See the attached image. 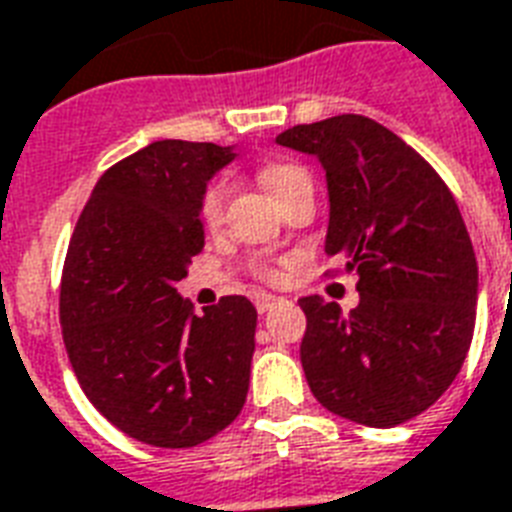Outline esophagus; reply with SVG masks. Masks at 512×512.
<instances>
[{
    "label": "esophagus",
    "instance_id": "1",
    "mask_svg": "<svg viewBox=\"0 0 512 512\" xmlns=\"http://www.w3.org/2000/svg\"><path fill=\"white\" fill-rule=\"evenodd\" d=\"M279 303H282V298H276V295H268V292H260V295H255V308L260 311V314L271 311V308L279 306Z\"/></svg>",
    "mask_w": 512,
    "mask_h": 512
}]
</instances>
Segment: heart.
<instances>
[{
  "instance_id": "b5f03b06",
  "label": "heart",
  "mask_w": 512,
  "mask_h": 512,
  "mask_svg": "<svg viewBox=\"0 0 512 512\" xmlns=\"http://www.w3.org/2000/svg\"><path fill=\"white\" fill-rule=\"evenodd\" d=\"M300 179H308V174L300 166H292V163H273V166H265L260 171V182L265 185V190L273 195V198H279V195L292 187ZM225 198H228V182L225 179H217L212 185L204 190V198H201V220L204 225L214 228L217 222L222 220V209H225ZM257 273L263 276V279H279V271H273V268H265L260 265Z\"/></svg>"
}]
</instances>
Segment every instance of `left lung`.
<instances>
[{
	"label": "left lung",
	"instance_id": "obj_1",
	"mask_svg": "<svg viewBox=\"0 0 512 512\" xmlns=\"http://www.w3.org/2000/svg\"><path fill=\"white\" fill-rule=\"evenodd\" d=\"M276 142L319 158L325 252L360 276L349 314L319 295L298 300L308 386L343 419L397 427L446 392L473 341L478 263L459 206L438 171L370 117H327Z\"/></svg>",
	"mask_w": 512,
	"mask_h": 512
}]
</instances>
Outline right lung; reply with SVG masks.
Segmentation results:
<instances>
[{
    "mask_svg": "<svg viewBox=\"0 0 512 512\" xmlns=\"http://www.w3.org/2000/svg\"><path fill=\"white\" fill-rule=\"evenodd\" d=\"M233 147L163 139L101 174L66 252L58 314L74 376L128 438L190 448L244 408L257 311L228 295L198 317L177 292L204 249L206 182Z\"/></svg>",
    "mask_w": 512,
    "mask_h": 512,
    "instance_id": "1",
    "label": "right lung"
}]
</instances>
